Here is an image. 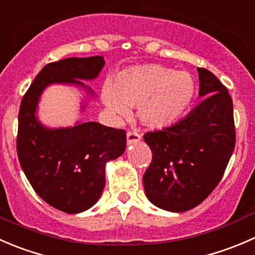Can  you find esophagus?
I'll use <instances>...</instances> for the list:
<instances>
[{
    "mask_svg": "<svg viewBox=\"0 0 255 255\" xmlns=\"http://www.w3.org/2000/svg\"><path fill=\"white\" fill-rule=\"evenodd\" d=\"M127 140L128 145H132V143L138 142L141 140V135L138 132H136V131H128Z\"/></svg>",
    "mask_w": 255,
    "mask_h": 255,
    "instance_id": "34e87169",
    "label": "esophagus"
}]
</instances>
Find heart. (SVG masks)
Masks as SVG:
<instances>
[{
	"label": "heart",
	"mask_w": 255,
	"mask_h": 255,
	"mask_svg": "<svg viewBox=\"0 0 255 255\" xmlns=\"http://www.w3.org/2000/svg\"><path fill=\"white\" fill-rule=\"evenodd\" d=\"M102 97L119 119L128 118L131 108L138 107L142 124L162 128L177 123L188 112L196 97V83L185 70L148 64L120 73L114 84L104 85Z\"/></svg>",
	"instance_id": "heart-1"
}]
</instances>
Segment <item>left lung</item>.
Listing matches in <instances>:
<instances>
[{
  "label": "left lung",
  "mask_w": 255,
  "mask_h": 255,
  "mask_svg": "<svg viewBox=\"0 0 255 255\" xmlns=\"http://www.w3.org/2000/svg\"><path fill=\"white\" fill-rule=\"evenodd\" d=\"M197 70L205 99L177 124L143 135L152 151L142 180L145 193L152 205L170 212L192 210L210 196L236 145L228 90L210 70Z\"/></svg>",
  "instance_id": "obj_1"
}]
</instances>
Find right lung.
<instances>
[{
    "mask_svg": "<svg viewBox=\"0 0 255 255\" xmlns=\"http://www.w3.org/2000/svg\"><path fill=\"white\" fill-rule=\"evenodd\" d=\"M104 64L100 55L49 63L22 98L17 135L19 163L37 195L65 213L84 212L98 202L105 186V165L124 153L127 133L95 122L45 128L36 115L37 105L50 84L77 85L93 97V90L79 79H95Z\"/></svg>",
    "mask_w": 255,
    "mask_h": 255,
    "instance_id": "obj_1",
    "label": "right lung"
}]
</instances>
